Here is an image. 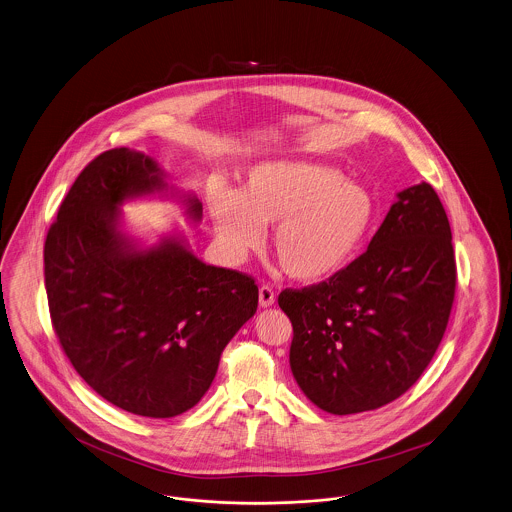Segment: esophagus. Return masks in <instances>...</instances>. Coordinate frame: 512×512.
<instances>
[{"mask_svg": "<svg viewBox=\"0 0 512 512\" xmlns=\"http://www.w3.org/2000/svg\"><path fill=\"white\" fill-rule=\"evenodd\" d=\"M274 301H276V297H274V291H272V287H259V305H261V307H272V305H274Z\"/></svg>", "mask_w": 512, "mask_h": 512, "instance_id": "1", "label": "esophagus"}]
</instances>
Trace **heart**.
<instances>
[{
  "instance_id": "b5f03b06",
  "label": "heart",
  "mask_w": 512,
  "mask_h": 512,
  "mask_svg": "<svg viewBox=\"0 0 512 512\" xmlns=\"http://www.w3.org/2000/svg\"><path fill=\"white\" fill-rule=\"evenodd\" d=\"M209 213L232 257L261 246L272 227V251L287 276L320 282L347 266L373 221V198L329 165L278 160L253 165L234 192L209 190Z\"/></svg>"
}]
</instances>
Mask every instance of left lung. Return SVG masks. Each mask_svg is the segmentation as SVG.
<instances>
[{
    "mask_svg": "<svg viewBox=\"0 0 512 512\" xmlns=\"http://www.w3.org/2000/svg\"><path fill=\"white\" fill-rule=\"evenodd\" d=\"M455 295L444 205L429 183L409 186L368 251L328 282L286 289L291 373L333 415L381 408L421 377L440 345Z\"/></svg>",
    "mask_w": 512,
    "mask_h": 512,
    "instance_id": "obj_1",
    "label": "left lung"
}]
</instances>
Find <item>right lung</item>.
Here are the masks:
<instances>
[{"mask_svg":"<svg viewBox=\"0 0 512 512\" xmlns=\"http://www.w3.org/2000/svg\"><path fill=\"white\" fill-rule=\"evenodd\" d=\"M156 196L202 221V202L167 183L154 158L129 148L97 156L66 194L43 263L53 328L83 381L118 408L165 419L202 400L259 289L205 265L181 230L152 246L129 236L123 205Z\"/></svg>","mask_w":512,"mask_h":512,"instance_id":"obj_1","label":"right lung"}]
</instances>
